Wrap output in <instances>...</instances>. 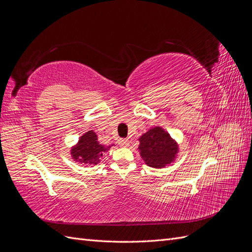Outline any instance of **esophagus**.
Instances as JSON below:
<instances>
[{"mask_svg":"<svg viewBox=\"0 0 252 252\" xmlns=\"http://www.w3.org/2000/svg\"><path fill=\"white\" fill-rule=\"evenodd\" d=\"M120 144L122 145V146H128L129 144V141L127 139H123V140H120Z\"/></svg>","mask_w":252,"mask_h":252,"instance_id":"esophagus-1","label":"esophagus"}]
</instances>
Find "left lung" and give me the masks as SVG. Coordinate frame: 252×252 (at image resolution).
<instances>
[{"label": "left lung", "instance_id": "obj_1", "mask_svg": "<svg viewBox=\"0 0 252 252\" xmlns=\"http://www.w3.org/2000/svg\"><path fill=\"white\" fill-rule=\"evenodd\" d=\"M139 140L140 155L148 166L162 168L174 161L179 150L178 144L163 128H152Z\"/></svg>", "mask_w": 252, "mask_h": 252}]
</instances>
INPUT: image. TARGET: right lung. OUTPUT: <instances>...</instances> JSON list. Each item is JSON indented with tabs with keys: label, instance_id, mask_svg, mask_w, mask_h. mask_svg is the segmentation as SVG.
I'll list each match as a JSON object with an SVG mask.
<instances>
[{
	"label": "right lung",
	"instance_id": "obj_1",
	"mask_svg": "<svg viewBox=\"0 0 252 252\" xmlns=\"http://www.w3.org/2000/svg\"><path fill=\"white\" fill-rule=\"evenodd\" d=\"M111 146L112 145L105 146L100 144L95 132L89 130L81 136L79 143L71 149V156L77 162L96 165L104 152L108 151Z\"/></svg>",
	"mask_w": 252,
	"mask_h": 252
}]
</instances>
